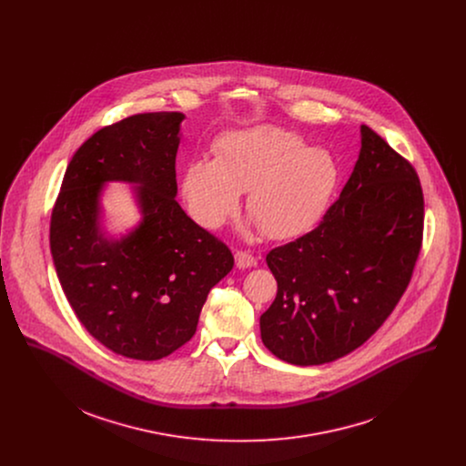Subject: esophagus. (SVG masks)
I'll return each instance as SVG.
<instances>
[{"instance_id": "obj_1", "label": "esophagus", "mask_w": 466, "mask_h": 466, "mask_svg": "<svg viewBox=\"0 0 466 466\" xmlns=\"http://www.w3.org/2000/svg\"><path fill=\"white\" fill-rule=\"evenodd\" d=\"M235 264L238 268H248V267H253L257 264V260H255V257L251 255V253H248V251H237L235 253Z\"/></svg>"}]
</instances>
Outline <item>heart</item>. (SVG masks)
Instances as JSON below:
<instances>
[{"label":"heart","mask_w":466,"mask_h":466,"mask_svg":"<svg viewBox=\"0 0 466 466\" xmlns=\"http://www.w3.org/2000/svg\"><path fill=\"white\" fill-rule=\"evenodd\" d=\"M332 156L307 147L292 131L255 126L224 134L215 159L187 165L183 196L206 228H218L238 208L248 190V211L272 238H290L312 228L337 187Z\"/></svg>","instance_id":"heart-1"}]
</instances>
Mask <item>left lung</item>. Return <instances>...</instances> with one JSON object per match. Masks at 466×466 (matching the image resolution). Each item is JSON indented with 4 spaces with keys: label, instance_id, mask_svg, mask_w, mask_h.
<instances>
[{
    "label": "left lung",
    "instance_id": "8db88e82",
    "mask_svg": "<svg viewBox=\"0 0 466 466\" xmlns=\"http://www.w3.org/2000/svg\"><path fill=\"white\" fill-rule=\"evenodd\" d=\"M421 235L416 170L360 126L355 168L319 226L267 255L278 283L260 318L267 350L289 364L318 366L364 344L405 292Z\"/></svg>",
    "mask_w": 466,
    "mask_h": 466
}]
</instances>
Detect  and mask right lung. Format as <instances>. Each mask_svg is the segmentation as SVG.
I'll return each mask as SVG.
<instances>
[{"label":"right lung","instance_id":"obj_1","mask_svg":"<svg viewBox=\"0 0 466 466\" xmlns=\"http://www.w3.org/2000/svg\"><path fill=\"white\" fill-rule=\"evenodd\" d=\"M183 113L107 126L73 154L50 222V249L78 321L111 351L157 360L198 330L208 292L233 268L224 242L176 200ZM131 182L142 220L120 239L99 226L103 185Z\"/></svg>","mask_w":466,"mask_h":466}]
</instances>
